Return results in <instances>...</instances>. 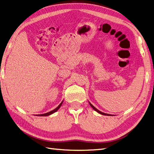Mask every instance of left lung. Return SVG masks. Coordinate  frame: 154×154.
<instances>
[{"mask_svg": "<svg viewBox=\"0 0 154 154\" xmlns=\"http://www.w3.org/2000/svg\"><path fill=\"white\" fill-rule=\"evenodd\" d=\"M88 103H89V104H90V105L91 106V107L92 108L94 109L95 111H96L97 113H99V114H101V115H105V116H113V115H112V114H106V113H104V112H101V111H100L99 110H97L96 107H94V106H93L89 101H88Z\"/></svg>", "mask_w": 154, "mask_h": 154, "instance_id": "8db88e82", "label": "left lung"}]
</instances>
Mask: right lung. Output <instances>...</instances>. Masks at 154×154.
<instances>
[{
  "instance_id": "add662e5",
  "label": "right lung",
  "mask_w": 154,
  "mask_h": 154,
  "mask_svg": "<svg viewBox=\"0 0 154 154\" xmlns=\"http://www.w3.org/2000/svg\"><path fill=\"white\" fill-rule=\"evenodd\" d=\"M63 100L61 102V103H60L57 108L56 109H54V110H51V111H50V112H48V113H45V114H36V116H49V115H51V114H53V113H54V112H57L60 108V106H61V105H62V103H63Z\"/></svg>"
}]
</instances>
